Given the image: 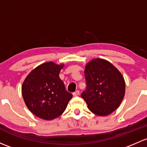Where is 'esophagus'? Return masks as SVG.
I'll use <instances>...</instances> for the list:
<instances>
[{"label":"esophagus","mask_w":147,"mask_h":147,"mask_svg":"<svg viewBox=\"0 0 147 147\" xmlns=\"http://www.w3.org/2000/svg\"><path fill=\"white\" fill-rule=\"evenodd\" d=\"M79 94H80V91L79 90H77L75 91V92H73V95L75 96H78Z\"/></svg>","instance_id":"obj_1"}]
</instances>
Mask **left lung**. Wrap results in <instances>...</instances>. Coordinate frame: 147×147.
I'll return each mask as SVG.
<instances>
[{
	"label": "left lung",
	"mask_w": 147,
	"mask_h": 147,
	"mask_svg": "<svg viewBox=\"0 0 147 147\" xmlns=\"http://www.w3.org/2000/svg\"><path fill=\"white\" fill-rule=\"evenodd\" d=\"M84 76L86 87L81 96L88 109L100 116L116 110L125 92L124 78L118 69L109 61L97 58L86 65Z\"/></svg>",
	"instance_id": "1"
}]
</instances>
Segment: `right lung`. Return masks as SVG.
<instances>
[{"label": "right lung", "instance_id": "obj_1", "mask_svg": "<svg viewBox=\"0 0 147 147\" xmlns=\"http://www.w3.org/2000/svg\"><path fill=\"white\" fill-rule=\"evenodd\" d=\"M63 65L45 63L32 70L22 86L23 98L29 111L40 118L52 120L60 116L72 94L65 89L59 73Z\"/></svg>", "mask_w": 147, "mask_h": 147}]
</instances>
